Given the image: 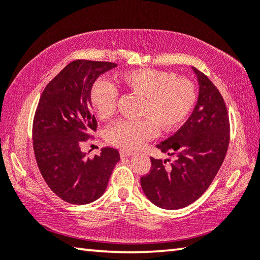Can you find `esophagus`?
<instances>
[{
  "label": "esophagus",
  "mask_w": 260,
  "mask_h": 260,
  "mask_svg": "<svg viewBox=\"0 0 260 260\" xmlns=\"http://www.w3.org/2000/svg\"><path fill=\"white\" fill-rule=\"evenodd\" d=\"M119 152H120V156L121 157H128L131 155H133V151H132V150H126V149H121Z\"/></svg>",
  "instance_id": "esophagus-1"
}]
</instances>
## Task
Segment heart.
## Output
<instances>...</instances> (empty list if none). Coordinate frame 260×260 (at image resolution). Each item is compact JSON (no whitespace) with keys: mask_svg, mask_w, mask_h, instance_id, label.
<instances>
[{"mask_svg":"<svg viewBox=\"0 0 260 260\" xmlns=\"http://www.w3.org/2000/svg\"><path fill=\"white\" fill-rule=\"evenodd\" d=\"M119 81L131 95L140 99V120H120L105 131V140L114 147L140 148L155 138L158 129L171 132L187 119L196 104L193 82L173 72L139 69L119 76ZM119 93L112 83L100 79L90 89V104L101 119L117 112Z\"/></svg>","mask_w":260,"mask_h":260,"instance_id":"1","label":"heart"}]
</instances>
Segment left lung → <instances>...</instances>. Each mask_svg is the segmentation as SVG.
<instances>
[{
    "label": "left lung",
    "instance_id": "1",
    "mask_svg": "<svg viewBox=\"0 0 260 260\" xmlns=\"http://www.w3.org/2000/svg\"><path fill=\"white\" fill-rule=\"evenodd\" d=\"M192 70L200 83L196 107L177 133L156 146L177 158L166 165V160L151 157L150 171L141 178L144 193L161 209H181L199 200L217 175L230 144L225 101L203 72Z\"/></svg>",
    "mask_w": 260,
    "mask_h": 260
}]
</instances>
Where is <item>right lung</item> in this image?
Wrapping results in <instances>:
<instances>
[{"label": "right lung", "instance_id": "add662e5", "mask_svg": "<svg viewBox=\"0 0 260 260\" xmlns=\"http://www.w3.org/2000/svg\"><path fill=\"white\" fill-rule=\"evenodd\" d=\"M111 61L77 59L46 86L33 119V149L39 170L52 191L71 204H88L103 195L117 149L104 147L88 157L81 144L93 139L98 121L90 107V89L101 74L116 68Z\"/></svg>", "mask_w": 260, "mask_h": 260}]
</instances>
